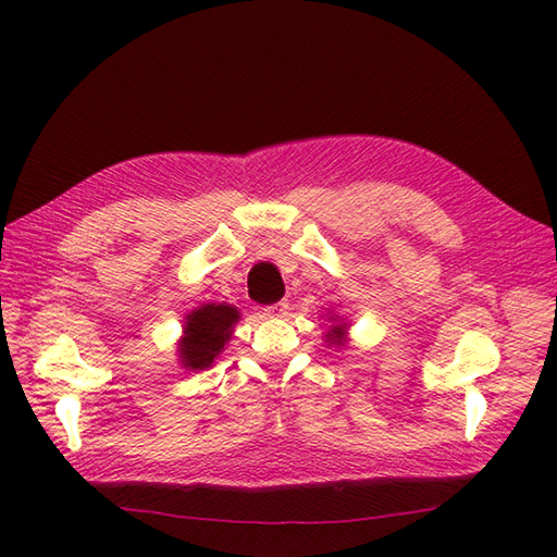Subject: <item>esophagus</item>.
Here are the masks:
<instances>
[{
    "label": "esophagus",
    "mask_w": 557,
    "mask_h": 557,
    "mask_svg": "<svg viewBox=\"0 0 557 557\" xmlns=\"http://www.w3.org/2000/svg\"><path fill=\"white\" fill-rule=\"evenodd\" d=\"M288 309H290L288 301L281 299V301H274V305L264 307V315H269V318H281V315L288 313Z\"/></svg>",
    "instance_id": "esophagus-1"
}]
</instances>
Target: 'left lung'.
<instances>
[{
	"mask_svg": "<svg viewBox=\"0 0 557 557\" xmlns=\"http://www.w3.org/2000/svg\"><path fill=\"white\" fill-rule=\"evenodd\" d=\"M342 339H344L342 325H339V327H334L332 332H327V342H330V344H342Z\"/></svg>",
	"mask_w": 557,
	"mask_h": 557,
	"instance_id": "left-lung-1",
	"label": "left lung"
}]
</instances>
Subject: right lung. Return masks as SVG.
<instances>
[{"label":"right lung","instance_id":"add662e5","mask_svg":"<svg viewBox=\"0 0 557 557\" xmlns=\"http://www.w3.org/2000/svg\"><path fill=\"white\" fill-rule=\"evenodd\" d=\"M239 320V311L225 305H207L188 315L185 336L178 344L181 362L190 369H207L213 358L225 348L232 336V325Z\"/></svg>","mask_w":557,"mask_h":557}]
</instances>
